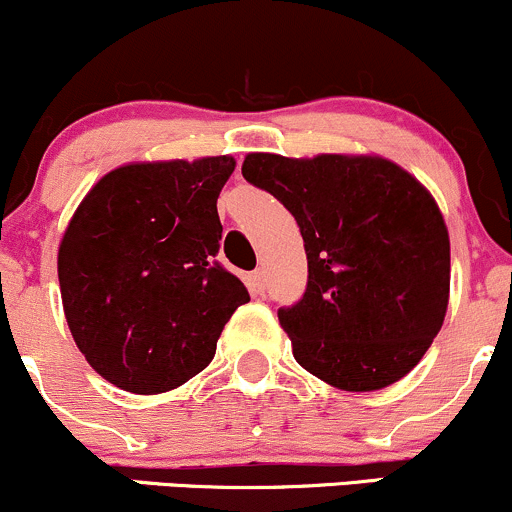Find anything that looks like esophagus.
<instances>
[{
    "label": "esophagus",
    "instance_id": "esophagus-1",
    "mask_svg": "<svg viewBox=\"0 0 512 512\" xmlns=\"http://www.w3.org/2000/svg\"><path fill=\"white\" fill-rule=\"evenodd\" d=\"M249 283H251V290H254L256 295H261L263 290H266V271H263V268H258V271H254L249 276Z\"/></svg>",
    "mask_w": 512,
    "mask_h": 512
}]
</instances>
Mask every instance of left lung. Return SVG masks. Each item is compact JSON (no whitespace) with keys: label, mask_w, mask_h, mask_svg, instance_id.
I'll return each mask as SVG.
<instances>
[{"label":"left lung","mask_w":512,"mask_h":512,"mask_svg":"<svg viewBox=\"0 0 512 512\" xmlns=\"http://www.w3.org/2000/svg\"><path fill=\"white\" fill-rule=\"evenodd\" d=\"M241 173L305 241L307 290L278 310L295 361L349 393L408 376L449 305V232L430 190L381 156L249 153Z\"/></svg>","instance_id":"1"}]
</instances>
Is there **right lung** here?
I'll return each instance as SVG.
<instances>
[{"instance_id": "1", "label": "right lung", "mask_w": 512, "mask_h": 512, "mask_svg": "<svg viewBox=\"0 0 512 512\" xmlns=\"http://www.w3.org/2000/svg\"><path fill=\"white\" fill-rule=\"evenodd\" d=\"M236 161H144L109 170L85 195L58 249L65 320L87 364L139 395L207 368L249 290L214 261L217 197Z\"/></svg>"}]
</instances>
